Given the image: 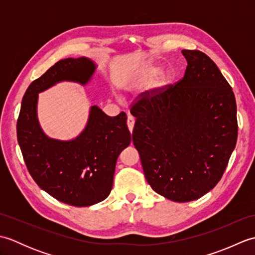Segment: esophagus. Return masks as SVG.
<instances>
[{"mask_svg":"<svg viewBox=\"0 0 255 255\" xmlns=\"http://www.w3.org/2000/svg\"><path fill=\"white\" fill-rule=\"evenodd\" d=\"M133 125H134V118L132 116H128L127 118V126L129 131L132 132V129H133Z\"/></svg>","mask_w":255,"mask_h":255,"instance_id":"esophagus-1","label":"esophagus"}]
</instances>
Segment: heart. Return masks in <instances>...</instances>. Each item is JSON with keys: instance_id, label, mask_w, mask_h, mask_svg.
Here are the masks:
<instances>
[{"instance_id": "heart-1", "label": "heart", "mask_w": 255, "mask_h": 255, "mask_svg": "<svg viewBox=\"0 0 255 255\" xmlns=\"http://www.w3.org/2000/svg\"><path fill=\"white\" fill-rule=\"evenodd\" d=\"M159 71H160L159 67L151 66V67L147 68L141 74L139 75V78L137 79V84L142 85V86H148L149 84L152 83V81L156 77V74L159 73ZM171 78H172L171 74H169V73L161 74L160 77L156 79L154 86H155V88H162V86H164L170 82Z\"/></svg>"}]
</instances>
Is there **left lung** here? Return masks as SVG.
I'll return each mask as SVG.
<instances>
[{"label":"left lung","instance_id":"8db88e82","mask_svg":"<svg viewBox=\"0 0 255 255\" xmlns=\"http://www.w3.org/2000/svg\"><path fill=\"white\" fill-rule=\"evenodd\" d=\"M184 77L140 94L132 141L154 192L173 202L198 199L217 185L238 137L234 91L211 59L182 50Z\"/></svg>","mask_w":255,"mask_h":255}]
</instances>
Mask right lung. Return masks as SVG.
Masks as SVG:
<instances>
[{
  "instance_id": "1",
  "label": "right lung",
  "mask_w": 255,
  "mask_h": 255,
  "mask_svg": "<svg viewBox=\"0 0 255 255\" xmlns=\"http://www.w3.org/2000/svg\"><path fill=\"white\" fill-rule=\"evenodd\" d=\"M95 64L88 58L58 61L32 81L21 101L17 140L37 185L64 204L85 207L104 200L113 187L118 155L131 141L127 116L110 117L92 106L83 132L70 141L48 138L37 119L38 93L60 81L88 83Z\"/></svg>"
}]
</instances>
